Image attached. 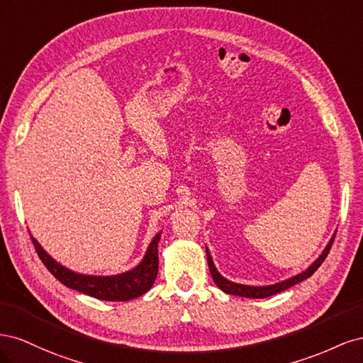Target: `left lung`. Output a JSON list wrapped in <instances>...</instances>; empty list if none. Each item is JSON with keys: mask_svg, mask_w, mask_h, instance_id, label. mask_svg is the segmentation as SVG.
I'll return each mask as SVG.
<instances>
[{"mask_svg": "<svg viewBox=\"0 0 363 363\" xmlns=\"http://www.w3.org/2000/svg\"><path fill=\"white\" fill-rule=\"evenodd\" d=\"M335 236L330 239V242H328V245L325 247V250L323 251V255L318 257L312 265L307 268L306 271H303L301 274H298V276H295L292 279H288L284 281H280V283H276V284H271V286H247V284H239V283H233L227 279H224L221 274H219L213 265V260L211 257V255H208V251L206 248V255H207V263H208V269H211V274H212V279L213 281L216 283V286L224 291L225 294H230V295H239V296H247V298H267V296H271L274 294H279L284 289H288L291 286H294V284L300 283L306 279H309L312 274L321 267V263L325 260L328 251H330L332 245H333V240H335Z\"/></svg>", "mask_w": 363, "mask_h": 363, "instance_id": "1", "label": "left lung"}]
</instances>
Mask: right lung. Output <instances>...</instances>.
<instances>
[{
  "mask_svg": "<svg viewBox=\"0 0 363 363\" xmlns=\"http://www.w3.org/2000/svg\"><path fill=\"white\" fill-rule=\"evenodd\" d=\"M160 233L155 236L145 252V257L136 268L127 271L119 276L98 277V276H83L69 271L62 267L51 256H48L35 238H31L33 245L36 248L38 256L43 262V265L65 286L91 295L98 300L106 301H128L136 296L144 295L155 284L159 271V256H157V244Z\"/></svg>",
  "mask_w": 363,
  "mask_h": 363,
  "instance_id": "right-lung-1",
  "label": "right lung"
}]
</instances>
